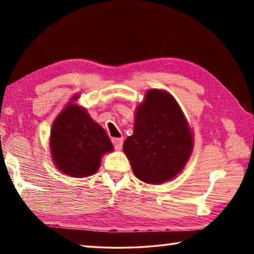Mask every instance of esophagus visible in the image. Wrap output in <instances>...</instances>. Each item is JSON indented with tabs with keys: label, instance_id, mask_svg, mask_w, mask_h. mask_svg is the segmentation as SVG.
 <instances>
[{
	"label": "esophagus",
	"instance_id": "obj_1",
	"mask_svg": "<svg viewBox=\"0 0 254 254\" xmlns=\"http://www.w3.org/2000/svg\"><path fill=\"white\" fill-rule=\"evenodd\" d=\"M112 142H113L115 149L120 150L123 145V139H121V137H113V139H112Z\"/></svg>",
	"mask_w": 254,
	"mask_h": 254
}]
</instances>
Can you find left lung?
Here are the masks:
<instances>
[{
    "mask_svg": "<svg viewBox=\"0 0 254 254\" xmlns=\"http://www.w3.org/2000/svg\"><path fill=\"white\" fill-rule=\"evenodd\" d=\"M192 145L177 101L168 92L149 89L136 107L133 134L123 144L135 177L153 185L173 179L184 169Z\"/></svg>",
    "mask_w": 254,
    "mask_h": 254,
    "instance_id": "1",
    "label": "left lung"
}]
</instances>
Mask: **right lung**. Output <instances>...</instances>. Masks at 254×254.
Wrapping results in <instances>:
<instances>
[{
    "instance_id": "right-lung-1",
    "label": "right lung",
    "mask_w": 254,
    "mask_h": 254,
    "mask_svg": "<svg viewBox=\"0 0 254 254\" xmlns=\"http://www.w3.org/2000/svg\"><path fill=\"white\" fill-rule=\"evenodd\" d=\"M75 95L53 123L51 158L56 167L70 177L83 178L96 173L101 159L113 151L104 128L89 117L84 107L72 103Z\"/></svg>"
}]
</instances>
